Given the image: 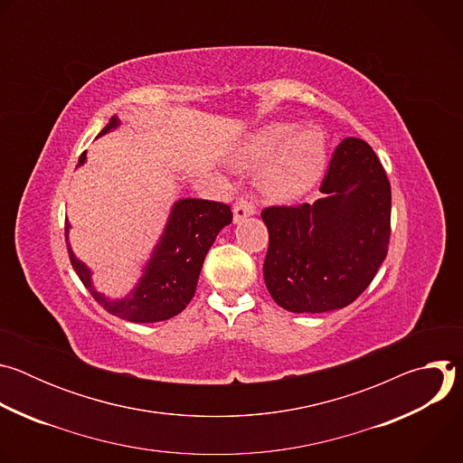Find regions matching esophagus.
Instances as JSON below:
<instances>
[{
	"label": "esophagus",
	"mask_w": 463,
	"mask_h": 463,
	"mask_svg": "<svg viewBox=\"0 0 463 463\" xmlns=\"http://www.w3.org/2000/svg\"><path fill=\"white\" fill-rule=\"evenodd\" d=\"M254 213H256V207H254L250 202H247V200H240V202H236L234 211H232V214H234V223H240L241 220H245V218L252 216Z\"/></svg>",
	"instance_id": "1"
}]
</instances>
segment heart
I'll return each mask as SVG.
<instances>
[{
  "mask_svg": "<svg viewBox=\"0 0 463 463\" xmlns=\"http://www.w3.org/2000/svg\"><path fill=\"white\" fill-rule=\"evenodd\" d=\"M327 146L315 126H266L238 148L232 163L260 172V186L269 200L289 203L307 194L326 170Z\"/></svg>",
  "mask_w": 463,
  "mask_h": 463,
  "instance_id": "heart-1",
  "label": "heart"
}]
</instances>
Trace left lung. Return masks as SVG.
Wrapping results in <instances>:
<instances>
[{
	"label": "left lung",
	"instance_id": "obj_1",
	"mask_svg": "<svg viewBox=\"0 0 463 463\" xmlns=\"http://www.w3.org/2000/svg\"><path fill=\"white\" fill-rule=\"evenodd\" d=\"M313 205L269 207L263 280L293 313L346 307L373 280L390 241V183L375 152L348 137L334 152Z\"/></svg>",
	"mask_w": 463,
	"mask_h": 463
}]
</instances>
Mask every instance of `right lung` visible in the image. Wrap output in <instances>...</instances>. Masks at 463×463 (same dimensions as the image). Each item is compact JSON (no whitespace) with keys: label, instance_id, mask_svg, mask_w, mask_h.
I'll use <instances>...</instances> for the list:
<instances>
[{"label":"right lung","instance_id":"obj_1","mask_svg":"<svg viewBox=\"0 0 463 463\" xmlns=\"http://www.w3.org/2000/svg\"><path fill=\"white\" fill-rule=\"evenodd\" d=\"M120 126L118 117L104 126L99 134ZM86 163V152L79 159V166ZM232 222L229 205L194 200H177L168 214L165 231L152 250L150 260L143 268V277L126 297L108 298L99 293L91 280V269L79 260L70 243L71 223L65 220V241H68L71 266L91 297L111 315L129 322H159L181 313L192 300L200 279L203 260L220 231Z\"/></svg>","mask_w":463,"mask_h":463}]
</instances>
